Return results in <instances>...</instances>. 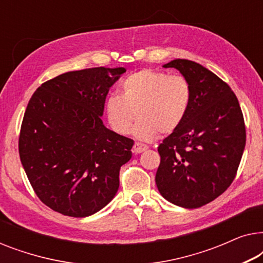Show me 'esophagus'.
Wrapping results in <instances>:
<instances>
[{"mask_svg":"<svg viewBox=\"0 0 263 263\" xmlns=\"http://www.w3.org/2000/svg\"><path fill=\"white\" fill-rule=\"evenodd\" d=\"M148 148L146 145H143V143H140V142H135L134 143V147H133V152L139 154V153H142L145 152V151Z\"/></svg>","mask_w":263,"mask_h":263,"instance_id":"esophagus-1","label":"esophagus"}]
</instances>
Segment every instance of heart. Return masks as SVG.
Instances as JSON below:
<instances>
[{
  "instance_id": "1",
  "label": "heart",
  "mask_w": 263,
  "mask_h": 263,
  "mask_svg": "<svg viewBox=\"0 0 263 263\" xmlns=\"http://www.w3.org/2000/svg\"><path fill=\"white\" fill-rule=\"evenodd\" d=\"M121 95L106 98L105 114L114 132L125 135L130 132L135 116L139 121L133 133L143 141L159 133L176 130L188 114L192 88L182 75H168L156 69H142L122 81Z\"/></svg>"
}]
</instances>
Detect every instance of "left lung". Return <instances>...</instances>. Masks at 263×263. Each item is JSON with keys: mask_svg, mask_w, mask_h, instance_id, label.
<instances>
[{"mask_svg": "<svg viewBox=\"0 0 263 263\" xmlns=\"http://www.w3.org/2000/svg\"><path fill=\"white\" fill-rule=\"evenodd\" d=\"M189 81L192 103L179 127L158 147L156 183L164 199L199 208L217 199L236 177L246 147V125L230 86L201 64L177 59L164 64Z\"/></svg>", "mask_w": 263, "mask_h": 263, "instance_id": "8db88e82", "label": "left lung"}]
</instances>
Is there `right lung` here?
Segmentation results:
<instances>
[{
  "mask_svg": "<svg viewBox=\"0 0 263 263\" xmlns=\"http://www.w3.org/2000/svg\"><path fill=\"white\" fill-rule=\"evenodd\" d=\"M124 68L68 71L46 81L25 111L19 154L43 203L68 217L102 210L120 186L134 141L104 125V104Z\"/></svg>",
  "mask_w": 263,
  "mask_h": 263,
  "instance_id": "1",
  "label": "right lung"
}]
</instances>
